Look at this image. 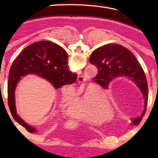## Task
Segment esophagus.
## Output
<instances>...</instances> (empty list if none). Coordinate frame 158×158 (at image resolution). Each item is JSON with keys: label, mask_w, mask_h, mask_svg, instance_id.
<instances>
[{"label": "esophagus", "mask_w": 158, "mask_h": 158, "mask_svg": "<svg viewBox=\"0 0 158 158\" xmlns=\"http://www.w3.org/2000/svg\"><path fill=\"white\" fill-rule=\"evenodd\" d=\"M77 80H78V83L79 84H80V86L81 87H83L85 85V77H83L81 75H79L78 77V79H77Z\"/></svg>", "instance_id": "esophagus-1"}]
</instances>
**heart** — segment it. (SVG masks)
Returning a JSON list of instances; mask_svg holds the SVG:
<instances>
[{
  "label": "heart",
  "instance_id": "heart-1",
  "mask_svg": "<svg viewBox=\"0 0 158 158\" xmlns=\"http://www.w3.org/2000/svg\"><path fill=\"white\" fill-rule=\"evenodd\" d=\"M74 94V88H69L62 92L61 98L62 108L66 110L73 109L70 113L73 117L97 122L98 119L106 121L113 116V112L109 102L95 90L79 89L73 102Z\"/></svg>",
  "mask_w": 158,
  "mask_h": 158
}]
</instances>
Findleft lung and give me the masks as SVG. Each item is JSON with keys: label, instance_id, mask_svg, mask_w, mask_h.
<instances>
[{"label": "left lung", "instance_id": "1", "mask_svg": "<svg viewBox=\"0 0 158 158\" xmlns=\"http://www.w3.org/2000/svg\"><path fill=\"white\" fill-rule=\"evenodd\" d=\"M89 62L98 69L95 81L102 88H106L115 77L124 76L139 87L145 98L142 115L132 120L135 125H139L146 111L149 92L145 74L135 56L125 47L110 43L95 49L89 57Z\"/></svg>", "mask_w": 158, "mask_h": 158}]
</instances>
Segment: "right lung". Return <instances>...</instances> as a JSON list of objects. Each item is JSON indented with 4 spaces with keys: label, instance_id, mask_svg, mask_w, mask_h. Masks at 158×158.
Returning a JSON list of instances; mask_svg holds the SVG:
<instances>
[{
    "label": "right lung",
    "instance_id": "obj_1",
    "mask_svg": "<svg viewBox=\"0 0 158 158\" xmlns=\"http://www.w3.org/2000/svg\"><path fill=\"white\" fill-rule=\"evenodd\" d=\"M68 68V55L65 50L48 41H41L30 45L13 61L8 78V105L13 119L28 132H34L36 130L16 113L15 89L19 80L21 77L28 74H35L46 79L55 88H59L76 81L77 75L72 73Z\"/></svg>",
    "mask_w": 158,
    "mask_h": 158
}]
</instances>
